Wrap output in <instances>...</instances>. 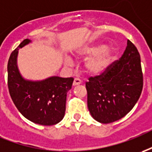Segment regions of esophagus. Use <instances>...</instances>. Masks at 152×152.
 <instances>
[{
	"label": "esophagus",
	"mask_w": 152,
	"mask_h": 152,
	"mask_svg": "<svg viewBox=\"0 0 152 152\" xmlns=\"http://www.w3.org/2000/svg\"><path fill=\"white\" fill-rule=\"evenodd\" d=\"M81 84V80L79 78H75L73 81V86H77V85Z\"/></svg>",
	"instance_id": "34e87169"
}]
</instances>
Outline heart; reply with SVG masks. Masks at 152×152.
Wrapping results in <instances>:
<instances>
[{
	"label": "heart",
	"mask_w": 152,
	"mask_h": 152,
	"mask_svg": "<svg viewBox=\"0 0 152 152\" xmlns=\"http://www.w3.org/2000/svg\"><path fill=\"white\" fill-rule=\"evenodd\" d=\"M78 55L82 58H89L85 63V69L91 75H99L108 67L111 62L114 51L107 47L105 43H96L83 46L78 51ZM72 61L67 58L66 63L70 65Z\"/></svg>",
	"instance_id": "heart-1"
}]
</instances>
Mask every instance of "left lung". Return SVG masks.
<instances>
[{
    "label": "left lung",
    "mask_w": 152,
    "mask_h": 152,
    "mask_svg": "<svg viewBox=\"0 0 152 152\" xmlns=\"http://www.w3.org/2000/svg\"><path fill=\"white\" fill-rule=\"evenodd\" d=\"M86 87L88 109L98 122H114L132 111L143 87L141 57L132 42L128 40L119 61L111 64L102 75L90 77Z\"/></svg>",
    "instance_id": "obj_1"
}]
</instances>
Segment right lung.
Returning a JSON list of instances; mask_svg holds the SVG:
<instances>
[{"label":"right lung","instance_id":"obj_1","mask_svg":"<svg viewBox=\"0 0 152 152\" xmlns=\"http://www.w3.org/2000/svg\"><path fill=\"white\" fill-rule=\"evenodd\" d=\"M31 41L25 39L11 52L7 65L8 88L18 111L29 121L52 126L63 119L68 91L74 79L50 76L42 80H30L20 75L17 66L18 50Z\"/></svg>","mask_w":152,"mask_h":152}]
</instances>
